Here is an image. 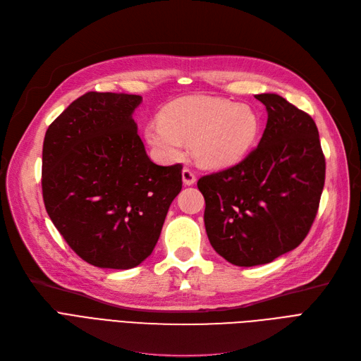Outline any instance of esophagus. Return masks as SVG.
<instances>
[{
    "mask_svg": "<svg viewBox=\"0 0 361 361\" xmlns=\"http://www.w3.org/2000/svg\"><path fill=\"white\" fill-rule=\"evenodd\" d=\"M181 176H183V183H184L185 185H192V184L196 183V176H195V173H193L192 169L184 168Z\"/></svg>",
    "mask_w": 361,
    "mask_h": 361,
    "instance_id": "obj_1",
    "label": "esophagus"
}]
</instances>
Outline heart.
I'll return each instance as SVG.
<instances>
[{"label": "heart", "mask_w": 361, "mask_h": 361, "mask_svg": "<svg viewBox=\"0 0 361 361\" xmlns=\"http://www.w3.org/2000/svg\"><path fill=\"white\" fill-rule=\"evenodd\" d=\"M259 126L256 111L247 104L196 94L164 108L159 120L146 126L145 139L164 161L180 159L185 143L192 145L200 165L222 168L247 154Z\"/></svg>", "instance_id": "heart-1"}]
</instances>
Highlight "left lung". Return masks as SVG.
<instances>
[{
    "instance_id": "left-lung-1",
    "label": "left lung",
    "mask_w": 361,
    "mask_h": 361,
    "mask_svg": "<svg viewBox=\"0 0 361 361\" xmlns=\"http://www.w3.org/2000/svg\"><path fill=\"white\" fill-rule=\"evenodd\" d=\"M268 112L259 145L238 164L199 178L212 247L237 267L294 250L309 234L325 184L316 123L275 93L255 94Z\"/></svg>"
}]
</instances>
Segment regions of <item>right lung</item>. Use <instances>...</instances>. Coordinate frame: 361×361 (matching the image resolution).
I'll return each instance as SVG.
<instances>
[{
  "label": "right lung",
  "mask_w": 361,
  "mask_h": 361,
  "mask_svg": "<svg viewBox=\"0 0 361 361\" xmlns=\"http://www.w3.org/2000/svg\"><path fill=\"white\" fill-rule=\"evenodd\" d=\"M140 102L139 94L87 92L45 133V209L71 250L98 268L140 264L181 192L183 165L146 155L131 118Z\"/></svg>",
  "instance_id": "obj_1"
}]
</instances>
